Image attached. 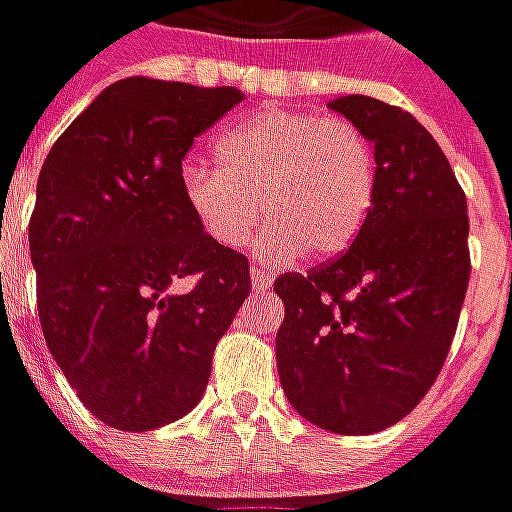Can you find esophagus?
<instances>
[{
  "label": "esophagus",
  "mask_w": 512,
  "mask_h": 512,
  "mask_svg": "<svg viewBox=\"0 0 512 512\" xmlns=\"http://www.w3.org/2000/svg\"><path fill=\"white\" fill-rule=\"evenodd\" d=\"M249 277H252V288L255 290H266L271 288V271L268 268H260V266H252L249 268Z\"/></svg>",
  "instance_id": "1"
}]
</instances>
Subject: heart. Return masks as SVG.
I'll use <instances>...</instances> for the list:
<instances>
[{
	"label": "heart",
	"mask_w": 512,
	"mask_h": 512,
	"mask_svg": "<svg viewBox=\"0 0 512 512\" xmlns=\"http://www.w3.org/2000/svg\"><path fill=\"white\" fill-rule=\"evenodd\" d=\"M216 164H183L180 194L208 238L238 249L260 216V249L326 260L362 233L376 202V156L362 128L315 112H266L216 139Z\"/></svg>",
	"instance_id": "b5f03b06"
}]
</instances>
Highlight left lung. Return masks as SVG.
<instances>
[{
  "instance_id": "obj_1",
  "label": "left lung",
  "mask_w": 512,
  "mask_h": 512,
  "mask_svg": "<svg viewBox=\"0 0 512 512\" xmlns=\"http://www.w3.org/2000/svg\"><path fill=\"white\" fill-rule=\"evenodd\" d=\"M329 106L373 142L376 202L343 255L274 282L277 367L301 417L367 436L439 378L469 288V216L439 142L408 112L367 95Z\"/></svg>"
}]
</instances>
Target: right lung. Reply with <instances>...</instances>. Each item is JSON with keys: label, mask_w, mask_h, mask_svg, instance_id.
Masks as SVG:
<instances>
[{"label": "right lung", "mask_w": 512, "mask_h": 512, "mask_svg": "<svg viewBox=\"0 0 512 512\" xmlns=\"http://www.w3.org/2000/svg\"><path fill=\"white\" fill-rule=\"evenodd\" d=\"M244 93L131 76L62 131L38 178L29 255L62 376L117 430L200 403L216 343L252 290L249 260L205 235L180 194L194 139Z\"/></svg>", "instance_id": "add662e5"}]
</instances>
